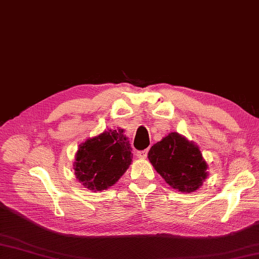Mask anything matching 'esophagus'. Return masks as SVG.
I'll return each mask as SVG.
<instances>
[{
    "label": "esophagus",
    "instance_id": "esophagus-1",
    "mask_svg": "<svg viewBox=\"0 0 259 259\" xmlns=\"http://www.w3.org/2000/svg\"><path fill=\"white\" fill-rule=\"evenodd\" d=\"M147 155H148V150H142V151L137 152V157L139 159H146Z\"/></svg>",
    "mask_w": 259,
    "mask_h": 259
}]
</instances>
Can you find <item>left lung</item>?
<instances>
[{
	"label": "left lung",
	"instance_id": "8db88e82",
	"mask_svg": "<svg viewBox=\"0 0 259 259\" xmlns=\"http://www.w3.org/2000/svg\"><path fill=\"white\" fill-rule=\"evenodd\" d=\"M148 159L171 188L185 194L199 189L208 177L199 147L178 133H170L153 145Z\"/></svg>",
	"mask_w": 259,
	"mask_h": 259
}]
</instances>
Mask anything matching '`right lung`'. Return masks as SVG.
Instances as JSON below:
<instances>
[{"label":"right lung","mask_w":259,"mask_h":259,"mask_svg":"<svg viewBox=\"0 0 259 259\" xmlns=\"http://www.w3.org/2000/svg\"><path fill=\"white\" fill-rule=\"evenodd\" d=\"M124 129L114 128L79 145L73 170L76 180L92 191L106 190L121 178L133 161Z\"/></svg>","instance_id":"add662e5"}]
</instances>
